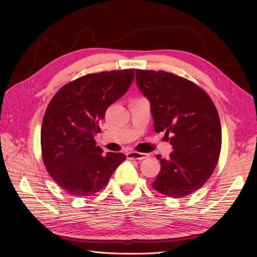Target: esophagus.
I'll return each mask as SVG.
<instances>
[{"label": "esophagus", "instance_id": "obj_1", "mask_svg": "<svg viewBox=\"0 0 257 257\" xmlns=\"http://www.w3.org/2000/svg\"><path fill=\"white\" fill-rule=\"evenodd\" d=\"M147 157L146 154H143V152H138V151H129L127 154V158L130 160H143Z\"/></svg>", "mask_w": 257, "mask_h": 257}]
</instances>
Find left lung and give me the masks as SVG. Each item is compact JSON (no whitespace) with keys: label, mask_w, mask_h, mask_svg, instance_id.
<instances>
[{"label":"left lung","mask_w":257,"mask_h":257,"mask_svg":"<svg viewBox=\"0 0 257 257\" xmlns=\"http://www.w3.org/2000/svg\"><path fill=\"white\" fill-rule=\"evenodd\" d=\"M136 80L151 103L156 133L171 136L173 151L162 159L152 187L159 193L183 198L203 187L219 161L220 117L210 96L187 78L165 70L136 69Z\"/></svg>","instance_id":"1"}]
</instances>
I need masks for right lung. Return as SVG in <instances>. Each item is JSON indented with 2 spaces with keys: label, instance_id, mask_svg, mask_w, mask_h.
<instances>
[{
  "label": "right lung",
  "instance_id": "add662e5",
  "mask_svg": "<svg viewBox=\"0 0 257 257\" xmlns=\"http://www.w3.org/2000/svg\"><path fill=\"white\" fill-rule=\"evenodd\" d=\"M134 78V68L81 76L64 85L48 103L41 129L42 158L65 192L94 195L125 160L120 152L102 155L95 136L107 108L127 92Z\"/></svg>",
  "mask_w": 257,
  "mask_h": 257
}]
</instances>
